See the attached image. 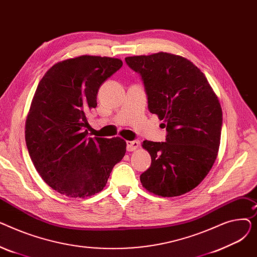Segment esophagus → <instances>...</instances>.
<instances>
[{
	"instance_id": "esophagus-1",
	"label": "esophagus",
	"mask_w": 257,
	"mask_h": 257,
	"mask_svg": "<svg viewBox=\"0 0 257 257\" xmlns=\"http://www.w3.org/2000/svg\"><path fill=\"white\" fill-rule=\"evenodd\" d=\"M141 143L139 141H127L126 142V149L127 151H136L140 148Z\"/></svg>"
}]
</instances>
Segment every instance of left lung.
<instances>
[{"label":"left lung","instance_id":"left-lung-1","mask_svg":"<svg viewBox=\"0 0 257 257\" xmlns=\"http://www.w3.org/2000/svg\"><path fill=\"white\" fill-rule=\"evenodd\" d=\"M125 61L140 74L148 108L167 130L166 142H144L151 167L141 175L143 186L161 197L192 191L217 159L223 124L218 97L204 74L181 56L159 52Z\"/></svg>","mask_w":257,"mask_h":257}]
</instances>
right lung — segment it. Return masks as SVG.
Here are the masks:
<instances>
[{
    "mask_svg": "<svg viewBox=\"0 0 257 257\" xmlns=\"http://www.w3.org/2000/svg\"><path fill=\"white\" fill-rule=\"evenodd\" d=\"M117 58L83 55L54 64L40 80L26 120L25 139L45 182L72 198L101 192L126 153L119 138H87L86 114L100 86L118 71Z\"/></svg>",
    "mask_w": 257,
    "mask_h": 257,
    "instance_id": "right-lung-1",
    "label": "right lung"
}]
</instances>
